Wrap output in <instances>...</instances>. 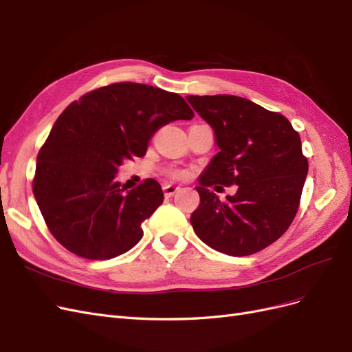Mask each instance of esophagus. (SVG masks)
<instances>
[{
  "label": "esophagus",
  "instance_id": "34e87169",
  "mask_svg": "<svg viewBox=\"0 0 352 352\" xmlns=\"http://www.w3.org/2000/svg\"><path fill=\"white\" fill-rule=\"evenodd\" d=\"M163 190H164V195H166V198H170V197H173L177 190H179V186H176V185H164L163 186Z\"/></svg>",
  "mask_w": 352,
  "mask_h": 352
}]
</instances>
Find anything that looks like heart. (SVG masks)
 <instances>
[{
	"label": "heart",
	"mask_w": 352,
	"mask_h": 352,
	"mask_svg": "<svg viewBox=\"0 0 352 352\" xmlns=\"http://www.w3.org/2000/svg\"><path fill=\"white\" fill-rule=\"evenodd\" d=\"M175 175H176V176H179V173H175Z\"/></svg>",
	"instance_id": "b5f03b06"
}]
</instances>
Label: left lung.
Listing matches in <instances>:
<instances>
[{
    "mask_svg": "<svg viewBox=\"0 0 352 352\" xmlns=\"http://www.w3.org/2000/svg\"><path fill=\"white\" fill-rule=\"evenodd\" d=\"M214 132L219 153L198 179L199 206L190 216L198 238L212 250L242 257L278 241L291 226L308 173L301 140L279 113L235 95H188ZM214 183L239 186L226 201Z\"/></svg>",
    "mask_w": 352,
    "mask_h": 352,
    "instance_id": "1",
    "label": "left lung"
}]
</instances>
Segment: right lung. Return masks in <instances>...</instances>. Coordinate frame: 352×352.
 Masks as SVG:
<instances>
[{
    "mask_svg": "<svg viewBox=\"0 0 352 352\" xmlns=\"http://www.w3.org/2000/svg\"><path fill=\"white\" fill-rule=\"evenodd\" d=\"M192 117L180 95L132 82L72 102L36 158L34 195L52 236L89 260L133 248L142 223L162 206L163 189L146 179L126 190L116 175L126 160L145 155L160 127Z\"/></svg>",
    "mask_w": 352,
    "mask_h": 352,
    "instance_id": "obj_1",
    "label": "right lung"
}]
</instances>
